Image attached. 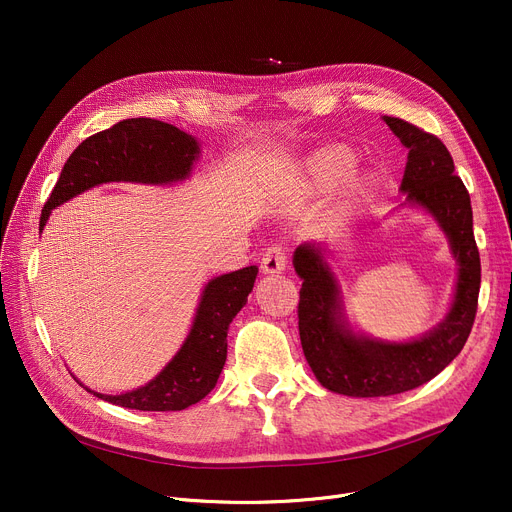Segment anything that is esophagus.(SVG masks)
Here are the masks:
<instances>
[{
    "label": "esophagus",
    "instance_id": "34e87169",
    "mask_svg": "<svg viewBox=\"0 0 512 512\" xmlns=\"http://www.w3.org/2000/svg\"><path fill=\"white\" fill-rule=\"evenodd\" d=\"M286 270V253L282 245H272L261 257V272L267 276L282 274Z\"/></svg>",
    "mask_w": 512,
    "mask_h": 512
}]
</instances>
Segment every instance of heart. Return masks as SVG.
Listing matches in <instances>:
<instances>
[{
  "label": "heart",
  "mask_w": 512,
  "mask_h": 512,
  "mask_svg": "<svg viewBox=\"0 0 512 512\" xmlns=\"http://www.w3.org/2000/svg\"><path fill=\"white\" fill-rule=\"evenodd\" d=\"M355 153L344 145H330L315 151L307 161V180L319 193H326L334 188L355 166ZM367 178L353 180V191H363Z\"/></svg>",
  "instance_id": "obj_1"
}]
</instances>
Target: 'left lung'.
I'll list each match as a JSON object with an SVG mask.
<instances>
[{"mask_svg":"<svg viewBox=\"0 0 512 512\" xmlns=\"http://www.w3.org/2000/svg\"><path fill=\"white\" fill-rule=\"evenodd\" d=\"M407 147L400 193L405 203L432 215L456 259V284L448 313L419 338L390 342L355 332L346 319L342 290L328 263V249L305 242L292 255L303 280L299 334L305 359L317 382L330 392L373 398L413 390L429 382L456 357L471 334L477 311L481 263L473 236L471 199L454 161L434 134L400 120L382 118Z\"/></svg>","mask_w":512,"mask_h":512,"instance_id":"left-lung-1","label":"left lung"}]
</instances>
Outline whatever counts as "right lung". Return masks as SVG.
<instances>
[{
    "label": "right lung",
    "instance_id": "1",
    "mask_svg": "<svg viewBox=\"0 0 512 512\" xmlns=\"http://www.w3.org/2000/svg\"><path fill=\"white\" fill-rule=\"evenodd\" d=\"M199 153L201 145L193 134L172 124L151 118L122 120L74 149L43 207L39 228H45L53 209L105 182H182L191 176ZM257 272V265H249L205 284L188 336L168 365L145 386L122 394H101L76 382L97 398L124 409L182 411L195 405L218 384L228 355V328L247 305Z\"/></svg>",
    "mask_w": 512,
    "mask_h": 512
}]
</instances>
